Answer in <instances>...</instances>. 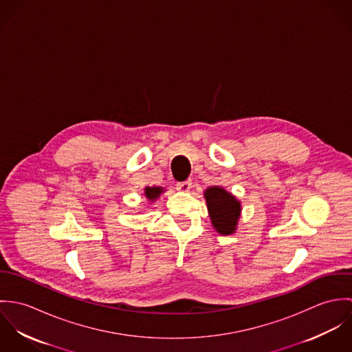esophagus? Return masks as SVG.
Returning <instances> with one entry per match:
<instances>
[{"mask_svg": "<svg viewBox=\"0 0 352 352\" xmlns=\"http://www.w3.org/2000/svg\"><path fill=\"white\" fill-rule=\"evenodd\" d=\"M192 187V183L191 180H187V182H183V183H177L176 184V188L180 191V192H188Z\"/></svg>", "mask_w": 352, "mask_h": 352, "instance_id": "obj_1", "label": "esophagus"}]
</instances>
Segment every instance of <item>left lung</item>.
<instances>
[{"label": "left lung", "mask_w": 352, "mask_h": 352, "mask_svg": "<svg viewBox=\"0 0 352 352\" xmlns=\"http://www.w3.org/2000/svg\"><path fill=\"white\" fill-rule=\"evenodd\" d=\"M203 197L215 232L221 236L234 234L241 217V201L221 186L206 188Z\"/></svg>", "instance_id": "obj_1"}]
</instances>
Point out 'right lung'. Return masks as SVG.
Segmentation results:
<instances>
[{"instance_id": "right-lung-1", "label": "right lung", "mask_w": 352, "mask_h": 352, "mask_svg": "<svg viewBox=\"0 0 352 352\" xmlns=\"http://www.w3.org/2000/svg\"><path fill=\"white\" fill-rule=\"evenodd\" d=\"M164 192H165V188L164 187H157V186L145 187V190H144V195H145L146 201H149V204H153L154 201L160 198V195L164 194Z\"/></svg>"}]
</instances>
